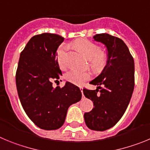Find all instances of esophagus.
<instances>
[{"label": "esophagus", "mask_w": 150, "mask_h": 150, "mask_svg": "<svg viewBox=\"0 0 150 150\" xmlns=\"http://www.w3.org/2000/svg\"><path fill=\"white\" fill-rule=\"evenodd\" d=\"M81 93H82V98H84V96H83V88L82 87H81Z\"/></svg>", "instance_id": "34e87169"}]
</instances>
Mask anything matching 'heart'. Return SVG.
<instances>
[{"label": "heart", "instance_id": "heart-1", "mask_svg": "<svg viewBox=\"0 0 150 150\" xmlns=\"http://www.w3.org/2000/svg\"><path fill=\"white\" fill-rule=\"evenodd\" d=\"M75 45L87 58L90 59L91 65L94 68L100 69L107 64L108 60V54L101 50L96 43L87 40H82L75 42ZM69 48V47L68 45H62L57 51V62L60 68L63 69L67 68L68 66L67 54ZM91 76V72L89 71L72 69L66 74V79L73 84L81 86L87 81L90 80Z\"/></svg>", "mask_w": 150, "mask_h": 150}]
</instances>
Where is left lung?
Returning a JSON list of instances; mask_svg holds the SVG:
<instances>
[{
	"label": "left lung",
	"instance_id": "1",
	"mask_svg": "<svg viewBox=\"0 0 150 150\" xmlns=\"http://www.w3.org/2000/svg\"><path fill=\"white\" fill-rule=\"evenodd\" d=\"M93 38L107 47L108 60L102 72L90 82L98 86L96 90L83 89L94 107L83 117L89 129L102 132L115 125L127 109L134 87V63L121 39L108 33L96 34Z\"/></svg>",
	"mask_w": 150,
	"mask_h": 150
}]
</instances>
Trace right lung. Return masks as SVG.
<instances>
[{
    "label": "right lung",
    "instance_id": "obj_1",
    "mask_svg": "<svg viewBox=\"0 0 150 150\" xmlns=\"http://www.w3.org/2000/svg\"><path fill=\"white\" fill-rule=\"evenodd\" d=\"M64 38L44 33L33 36L20 54L16 83L23 109L32 122L45 130H55L64 123L70 105L81 99L79 87L67 82L52 86L62 75L57 50Z\"/></svg>",
    "mask_w": 150,
    "mask_h": 150
}]
</instances>
